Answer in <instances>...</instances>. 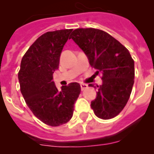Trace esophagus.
<instances>
[{"label": "esophagus", "instance_id": "1", "mask_svg": "<svg viewBox=\"0 0 154 154\" xmlns=\"http://www.w3.org/2000/svg\"><path fill=\"white\" fill-rule=\"evenodd\" d=\"M87 88H88V85H87L86 84H81V89H82V90L83 91V90H85V89H86Z\"/></svg>", "mask_w": 154, "mask_h": 154}]
</instances>
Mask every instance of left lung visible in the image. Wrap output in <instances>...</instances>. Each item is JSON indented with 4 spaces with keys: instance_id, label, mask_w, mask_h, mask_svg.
<instances>
[{
    "instance_id": "left-lung-1",
    "label": "left lung",
    "mask_w": 154,
    "mask_h": 154,
    "mask_svg": "<svg viewBox=\"0 0 154 154\" xmlns=\"http://www.w3.org/2000/svg\"><path fill=\"white\" fill-rule=\"evenodd\" d=\"M88 57L89 64L101 72L102 85L97 88L91 108L103 120L119 114L129 101L134 83V61L129 50L108 32L97 29H77L70 35ZM89 86L96 88L94 85Z\"/></svg>"
}]
</instances>
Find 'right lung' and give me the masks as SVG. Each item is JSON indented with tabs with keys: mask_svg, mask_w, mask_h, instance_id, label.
Wrapping results in <instances>:
<instances>
[{
	"mask_svg": "<svg viewBox=\"0 0 154 154\" xmlns=\"http://www.w3.org/2000/svg\"><path fill=\"white\" fill-rule=\"evenodd\" d=\"M72 29L47 32L37 38L23 56L18 72L20 92L32 113L43 123L59 126L72 117L81 86L72 82L58 91L53 74L60 53Z\"/></svg>",
	"mask_w": 154,
	"mask_h": 154,
	"instance_id": "right-lung-1",
	"label": "right lung"
}]
</instances>
